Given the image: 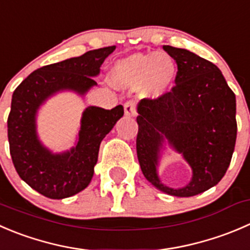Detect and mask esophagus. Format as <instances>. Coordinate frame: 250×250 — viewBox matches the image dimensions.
I'll use <instances>...</instances> for the list:
<instances>
[{
  "instance_id": "esophagus-1",
  "label": "esophagus",
  "mask_w": 250,
  "mask_h": 250,
  "mask_svg": "<svg viewBox=\"0 0 250 250\" xmlns=\"http://www.w3.org/2000/svg\"><path fill=\"white\" fill-rule=\"evenodd\" d=\"M125 116H128V117H133V116H135L137 111H135V105L133 101H127V103L125 104Z\"/></svg>"
}]
</instances>
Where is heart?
<instances>
[{
  "mask_svg": "<svg viewBox=\"0 0 250 250\" xmlns=\"http://www.w3.org/2000/svg\"><path fill=\"white\" fill-rule=\"evenodd\" d=\"M177 64L166 52H137L118 60L110 72V81L121 89L137 88L140 98L157 100L171 89Z\"/></svg>",
  "mask_w": 250,
  "mask_h": 250,
  "instance_id": "b5f03b06",
  "label": "heart"
}]
</instances>
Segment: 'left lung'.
<instances>
[{"label":"left lung","instance_id":"left-lung-1","mask_svg":"<svg viewBox=\"0 0 250 250\" xmlns=\"http://www.w3.org/2000/svg\"><path fill=\"white\" fill-rule=\"evenodd\" d=\"M164 50L176 61V85L157 100L138 104L137 155L143 174L157 189L193 197L216 186L229 168L237 138L236 95L210 61L184 48ZM165 141L192 167V179L183 188H169L157 176Z\"/></svg>","mask_w":250,"mask_h":250}]
</instances>
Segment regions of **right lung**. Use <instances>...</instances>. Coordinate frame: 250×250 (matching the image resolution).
<instances>
[{"label":"right lung","instance_id":"1","mask_svg":"<svg viewBox=\"0 0 250 250\" xmlns=\"http://www.w3.org/2000/svg\"><path fill=\"white\" fill-rule=\"evenodd\" d=\"M116 46L98 48L79 57L43 66L29 74L12 96L8 127L9 152L16 171L26 184L50 199H63L85 189L94 174L104 138L123 116L122 105L112 110L89 106L83 112L78 143L71 150L53 154L36 134V113L50 96L72 90L85 95L96 85L105 58Z\"/></svg>","mask_w":250,"mask_h":250}]
</instances>
